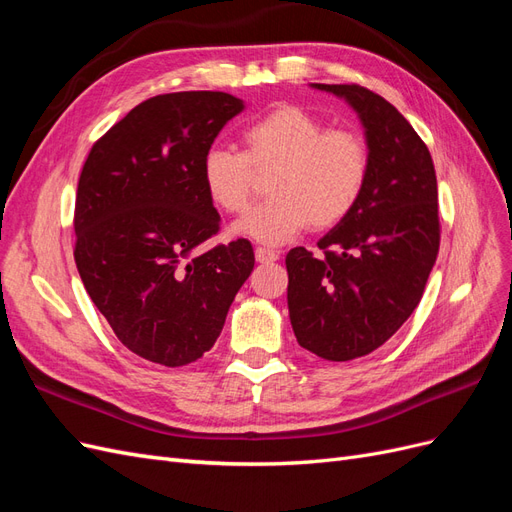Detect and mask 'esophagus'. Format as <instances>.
I'll return each mask as SVG.
<instances>
[{"mask_svg":"<svg viewBox=\"0 0 512 512\" xmlns=\"http://www.w3.org/2000/svg\"><path fill=\"white\" fill-rule=\"evenodd\" d=\"M256 262H260V265H271V262H275L277 258H280V254L269 250V247H256Z\"/></svg>","mask_w":512,"mask_h":512,"instance_id":"esophagus-1","label":"esophagus"}]
</instances>
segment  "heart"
Returning a JSON list of instances; mask_svg holds the SVG:
<instances>
[{
    "label": "heart",
    "mask_w": 512,
    "mask_h": 512,
    "mask_svg": "<svg viewBox=\"0 0 512 512\" xmlns=\"http://www.w3.org/2000/svg\"><path fill=\"white\" fill-rule=\"evenodd\" d=\"M243 153L211 147L200 179L211 203L241 213L252 200L254 171L271 170L269 200L232 224L235 237L282 245L312 226L327 230L359 203L369 179L365 138L327 123L301 106L282 104L241 130Z\"/></svg>",
    "instance_id": "obj_1"
}]
</instances>
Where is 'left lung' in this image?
<instances>
[{
    "instance_id": "8db88e82",
    "label": "left lung",
    "mask_w": 512,
    "mask_h": 512,
    "mask_svg": "<svg viewBox=\"0 0 512 512\" xmlns=\"http://www.w3.org/2000/svg\"><path fill=\"white\" fill-rule=\"evenodd\" d=\"M312 87L359 115L369 179L318 241L322 256L288 252V312L299 346L352 361L380 348L421 303L440 247L438 181L427 145L391 102L361 85Z\"/></svg>"
}]
</instances>
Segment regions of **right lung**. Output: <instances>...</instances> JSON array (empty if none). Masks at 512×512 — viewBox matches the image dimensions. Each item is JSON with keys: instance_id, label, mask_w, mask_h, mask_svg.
<instances>
[{"instance_id": "obj_1", "label": "right lung", "mask_w": 512, "mask_h": 512, "mask_svg": "<svg viewBox=\"0 0 512 512\" xmlns=\"http://www.w3.org/2000/svg\"><path fill=\"white\" fill-rule=\"evenodd\" d=\"M243 108L224 91L149 98L83 166L76 269L119 342L151 363L181 367L211 350L254 269L245 239L200 250L220 230L200 160Z\"/></svg>"}]
</instances>
